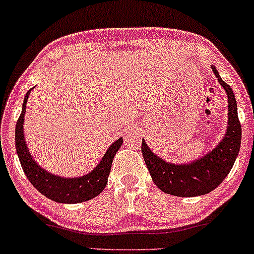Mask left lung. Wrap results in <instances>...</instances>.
Here are the masks:
<instances>
[{
  "label": "left lung",
  "mask_w": 254,
  "mask_h": 254,
  "mask_svg": "<svg viewBox=\"0 0 254 254\" xmlns=\"http://www.w3.org/2000/svg\"><path fill=\"white\" fill-rule=\"evenodd\" d=\"M212 70L228 96V123L223 139L207 154L190 163H172L154 154L143 139L141 153L155 186L164 193L177 196H199L214 190L231 172L242 140V127L237 113V101L232 87Z\"/></svg>",
  "instance_id": "1"
}]
</instances>
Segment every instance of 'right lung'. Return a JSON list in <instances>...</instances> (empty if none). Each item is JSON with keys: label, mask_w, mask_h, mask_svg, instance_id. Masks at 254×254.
Listing matches in <instances>:
<instances>
[{"label": "right lung", "mask_w": 254, "mask_h": 254, "mask_svg": "<svg viewBox=\"0 0 254 254\" xmlns=\"http://www.w3.org/2000/svg\"><path fill=\"white\" fill-rule=\"evenodd\" d=\"M30 92L31 90H28L23 99L22 110H21V115L18 118L15 130L16 151H17L21 167H22L30 183L49 199L58 203H65V204L86 202V200L99 195L108 183V177L110 174L113 159L116 151L122 146L123 138H119L109 146L100 163L87 174L77 178H66L52 174L40 167L32 159V155H31L25 140L23 122H25L26 104H27Z\"/></svg>", "instance_id": "add662e5"}]
</instances>
